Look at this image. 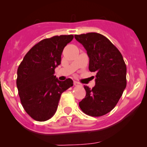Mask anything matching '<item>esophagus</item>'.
<instances>
[{
  "label": "esophagus",
  "mask_w": 147,
  "mask_h": 147,
  "mask_svg": "<svg viewBox=\"0 0 147 147\" xmlns=\"http://www.w3.org/2000/svg\"><path fill=\"white\" fill-rule=\"evenodd\" d=\"M74 85L75 86H81L82 84H81L80 82H77V81H74Z\"/></svg>",
  "instance_id": "obj_1"
}]
</instances>
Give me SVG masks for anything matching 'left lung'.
I'll return each mask as SVG.
<instances>
[{
    "label": "left lung",
    "mask_w": 147,
    "mask_h": 147,
    "mask_svg": "<svg viewBox=\"0 0 147 147\" xmlns=\"http://www.w3.org/2000/svg\"><path fill=\"white\" fill-rule=\"evenodd\" d=\"M90 58L89 69L95 72V86H84L86 96L79 106L84 113L101 117L112 111L127 86V67L122 55L109 39L97 32L75 35Z\"/></svg>",
    "instance_id": "1"
}]
</instances>
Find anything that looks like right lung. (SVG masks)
Listing matches in <instances>:
<instances>
[{
	"instance_id": "right-lung-1",
	"label": "right lung",
	"mask_w": 147,
	"mask_h": 147,
	"mask_svg": "<svg viewBox=\"0 0 147 147\" xmlns=\"http://www.w3.org/2000/svg\"><path fill=\"white\" fill-rule=\"evenodd\" d=\"M72 35H56L35 44L20 63L17 71V84L20 102L33 119L44 121L57 110L62 93L73 85L68 78L60 81L55 69L61 63V55Z\"/></svg>"
}]
</instances>
